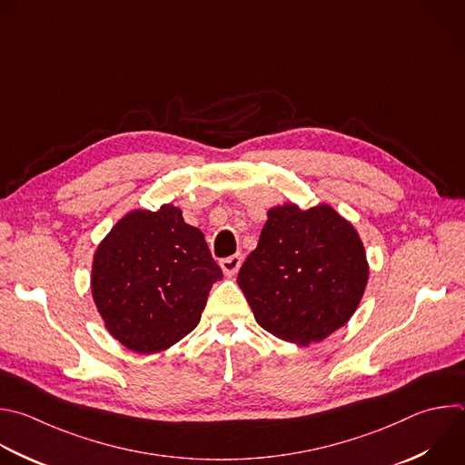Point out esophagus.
<instances>
[{
    "label": "esophagus",
    "instance_id": "1",
    "mask_svg": "<svg viewBox=\"0 0 465 465\" xmlns=\"http://www.w3.org/2000/svg\"><path fill=\"white\" fill-rule=\"evenodd\" d=\"M241 264H242V255H241V253H235V255L226 257V259L221 261V268H223L224 275H230V277L239 272Z\"/></svg>",
    "mask_w": 465,
    "mask_h": 465
}]
</instances>
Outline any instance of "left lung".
Returning <instances> with one entry per match:
<instances>
[{
    "instance_id": "8db88e82",
    "label": "left lung",
    "mask_w": 465,
    "mask_h": 465,
    "mask_svg": "<svg viewBox=\"0 0 465 465\" xmlns=\"http://www.w3.org/2000/svg\"><path fill=\"white\" fill-rule=\"evenodd\" d=\"M257 248L239 270L255 322L301 347L349 323L365 293L369 261L351 221L331 204L270 208Z\"/></svg>"
}]
</instances>
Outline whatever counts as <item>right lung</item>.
<instances>
[{
	"instance_id": "add662e5",
	"label": "right lung",
	"mask_w": 465,
	"mask_h": 465,
	"mask_svg": "<svg viewBox=\"0 0 465 465\" xmlns=\"http://www.w3.org/2000/svg\"><path fill=\"white\" fill-rule=\"evenodd\" d=\"M223 270L183 210L127 212L93 255L91 293L107 332L138 354L166 351L201 322Z\"/></svg>"
}]
</instances>
